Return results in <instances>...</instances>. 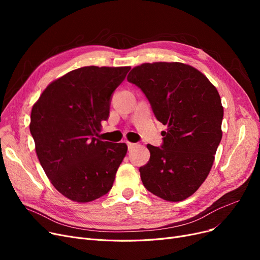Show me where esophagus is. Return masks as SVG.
Wrapping results in <instances>:
<instances>
[{"mask_svg":"<svg viewBox=\"0 0 260 260\" xmlns=\"http://www.w3.org/2000/svg\"><path fill=\"white\" fill-rule=\"evenodd\" d=\"M127 146H128V149H132V148H134L136 146V144L132 143V142H127Z\"/></svg>","mask_w":260,"mask_h":260,"instance_id":"1","label":"esophagus"}]
</instances>
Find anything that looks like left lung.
<instances>
[{
    "mask_svg": "<svg viewBox=\"0 0 260 260\" xmlns=\"http://www.w3.org/2000/svg\"><path fill=\"white\" fill-rule=\"evenodd\" d=\"M168 126L163 144H147L151 158L139 169L143 185L167 201L192 196L207 179L222 138L223 107L210 80L180 62L143 63L127 76Z\"/></svg>",
    "mask_w": 260,
    "mask_h": 260,
    "instance_id": "8db88e82",
    "label": "left lung"
}]
</instances>
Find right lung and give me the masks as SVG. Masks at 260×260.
<instances>
[{"instance_id":"add662e5","label":"right lung","mask_w":260,"mask_h":260,"mask_svg":"<svg viewBox=\"0 0 260 260\" xmlns=\"http://www.w3.org/2000/svg\"><path fill=\"white\" fill-rule=\"evenodd\" d=\"M129 66H85L53 80L34 104L29 129L49 181L72 201L85 203L112 188L125 143L95 139L109 115L111 95Z\"/></svg>"}]
</instances>
